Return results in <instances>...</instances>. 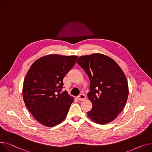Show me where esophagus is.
<instances>
[{"label": "esophagus", "instance_id": "esophagus-1", "mask_svg": "<svg viewBox=\"0 0 152 152\" xmlns=\"http://www.w3.org/2000/svg\"><path fill=\"white\" fill-rule=\"evenodd\" d=\"M77 97V99L79 101H84L86 99V96L83 94H81L79 96H78Z\"/></svg>", "mask_w": 152, "mask_h": 152}]
</instances>
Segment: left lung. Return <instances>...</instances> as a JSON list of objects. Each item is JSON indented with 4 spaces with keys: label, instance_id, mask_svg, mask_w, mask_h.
Instances as JSON below:
<instances>
[{
    "label": "left lung",
    "instance_id": "left-lung-1",
    "mask_svg": "<svg viewBox=\"0 0 152 152\" xmlns=\"http://www.w3.org/2000/svg\"><path fill=\"white\" fill-rule=\"evenodd\" d=\"M77 62L90 80L88 97L93 107L88 116L100 124L111 122L122 111L128 99L129 88L123 71L113 59L101 53L82 56Z\"/></svg>",
    "mask_w": 152,
    "mask_h": 152
}]
</instances>
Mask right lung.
<instances>
[{
  "instance_id": "right-lung-1",
  "label": "right lung",
  "mask_w": 152,
  "mask_h": 152,
  "mask_svg": "<svg viewBox=\"0 0 152 152\" xmlns=\"http://www.w3.org/2000/svg\"><path fill=\"white\" fill-rule=\"evenodd\" d=\"M77 56L48 55L35 61L24 80L25 105L42 125L53 127L66 117L74 100L67 91L60 93L63 78L75 64Z\"/></svg>"
}]
</instances>
